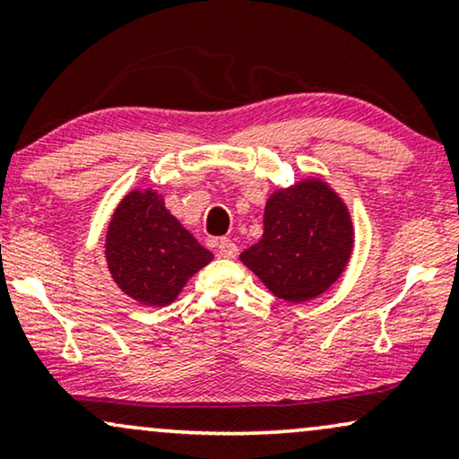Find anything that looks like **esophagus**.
Returning <instances> with one entry per match:
<instances>
[{"mask_svg": "<svg viewBox=\"0 0 459 459\" xmlns=\"http://www.w3.org/2000/svg\"><path fill=\"white\" fill-rule=\"evenodd\" d=\"M218 255L232 260V257L238 255V247L230 241V238H221V241H218Z\"/></svg>", "mask_w": 459, "mask_h": 459, "instance_id": "34e87169", "label": "esophagus"}]
</instances>
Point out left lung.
<instances>
[{"label": "left lung", "mask_w": 459, "mask_h": 459, "mask_svg": "<svg viewBox=\"0 0 459 459\" xmlns=\"http://www.w3.org/2000/svg\"><path fill=\"white\" fill-rule=\"evenodd\" d=\"M350 208L325 178L306 177L268 195L264 235L241 262L270 293L303 303L328 291L353 251Z\"/></svg>", "instance_id": "left-lung-1"}]
</instances>
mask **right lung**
I'll use <instances>...</instances> for the list:
<instances>
[{
	"mask_svg": "<svg viewBox=\"0 0 459 459\" xmlns=\"http://www.w3.org/2000/svg\"><path fill=\"white\" fill-rule=\"evenodd\" d=\"M212 260V251L170 214L156 189L128 191L114 208L106 230V262L120 291L134 301L170 306Z\"/></svg>",
	"mask_w": 459,
	"mask_h": 459,
	"instance_id": "add662e5",
	"label": "right lung"
}]
</instances>
